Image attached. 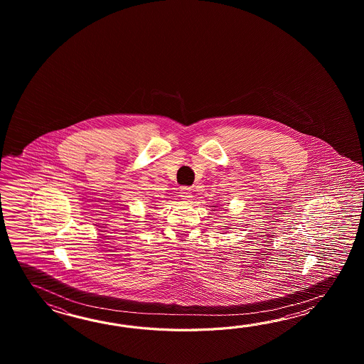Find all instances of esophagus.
Listing matches in <instances>:
<instances>
[{"instance_id": "34e87169", "label": "esophagus", "mask_w": 364, "mask_h": 364, "mask_svg": "<svg viewBox=\"0 0 364 364\" xmlns=\"http://www.w3.org/2000/svg\"><path fill=\"white\" fill-rule=\"evenodd\" d=\"M179 193H181V196H182L183 199H188V198H191V190H190L188 187H181Z\"/></svg>"}]
</instances>
